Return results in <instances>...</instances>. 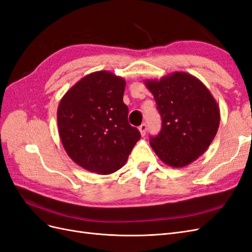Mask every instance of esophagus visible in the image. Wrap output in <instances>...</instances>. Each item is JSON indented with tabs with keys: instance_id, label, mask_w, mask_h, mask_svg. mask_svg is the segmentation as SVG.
Masks as SVG:
<instances>
[{
	"instance_id": "esophagus-1",
	"label": "esophagus",
	"mask_w": 252,
	"mask_h": 252,
	"mask_svg": "<svg viewBox=\"0 0 252 252\" xmlns=\"http://www.w3.org/2000/svg\"><path fill=\"white\" fill-rule=\"evenodd\" d=\"M138 130H139L141 136H145V135H146V132H147V125H146V124H142L141 126H139Z\"/></svg>"
}]
</instances>
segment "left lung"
<instances>
[{"instance_id": "obj_1", "label": "left lung", "mask_w": 252, "mask_h": 252, "mask_svg": "<svg viewBox=\"0 0 252 252\" xmlns=\"http://www.w3.org/2000/svg\"><path fill=\"white\" fill-rule=\"evenodd\" d=\"M161 116V130L150 145L168 166L182 168L203 155L220 126V109L205 84L185 71L146 80Z\"/></svg>"}]
</instances>
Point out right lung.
Instances as JSON below:
<instances>
[{"mask_svg":"<svg viewBox=\"0 0 252 252\" xmlns=\"http://www.w3.org/2000/svg\"><path fill=\"white\" fill-rule=\"evenodd\" d=\"M126 80L106 70L86 75L66 92L57 112L67 155L83 169L107 175L126 163L140 133L127 121Z\"/></svg>","mask_w":252,"mask_h":252,"instance_id":"obj_1","label":"right lung"}]
</instances>
